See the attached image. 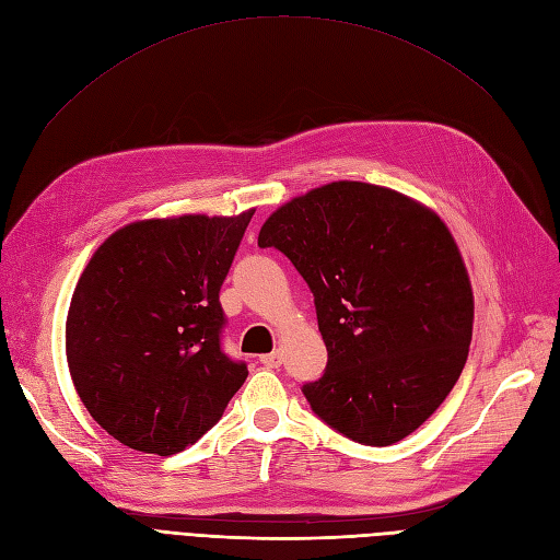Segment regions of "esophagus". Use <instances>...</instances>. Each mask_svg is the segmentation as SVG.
<instances>
[{"label": "esophagus", "mask_w": 560, "mask_h": 560, "mask_svg": "<svg viewBox=\"0 0 560 560\" xmlns=\"http://www.w3.org/2000/svg\"><path fill=\"white\" fill-rule=\"evenodd\" d=\"M259 362L268 369H278L282 364V358H280V352H268V354H261Z\"/></svg>", "instance_id": "esophagus-1"}]
</instances>
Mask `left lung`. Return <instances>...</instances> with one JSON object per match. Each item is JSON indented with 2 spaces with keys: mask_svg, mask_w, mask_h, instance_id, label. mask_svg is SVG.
<instances>
[{
  "mask_svg": "<svg viewBox=\"0 0 560 560\" xmlns=\"http://www.w3.org/2000/svg\"><path fill=\"white\" fill-rule=\"evenodd\" d=\"M276 247L308 282L327 346L311 409L358 444L389 446L418 430L460 378L474 296L451 231L409 196L331 182L266 219Z\"/></svg>",
  "mask_w": 560,
  "mask_h": 560,
  "instance_id": "8db88e82",
  "label": "left lung"
}]
</instances>
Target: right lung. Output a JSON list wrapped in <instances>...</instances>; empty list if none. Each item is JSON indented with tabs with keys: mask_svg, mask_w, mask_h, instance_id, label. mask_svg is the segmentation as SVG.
<instances>
[{
	"mask_svg": "<svg viewBox=\"0 0 560 560\" xmlns=\"http://www.w3.org/2000/svg\"><path fill=\"white\" fill-rule=\"evenodd\" d=\"M254 210L144 219L112 233L77 282L67 364L100 428L173 455L222 418L247 364L222 350L219 290Z\"/></svg>",
	"mask_w": 560,
	"mask_h": 560,
	"instance_id": "obj_1",
	"label": "right lung"
}]
</instances>
